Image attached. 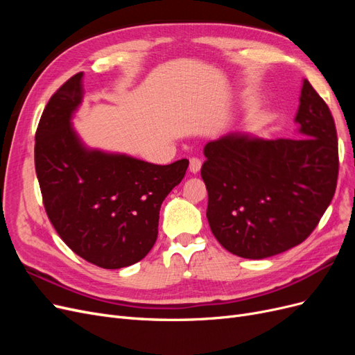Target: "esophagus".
I'll return each instance as SVG.
<instances>
[{"label": "esophagus", "mask_w": 355, "mask_h": 355, "mask_svg": "<svg viewBox=\"0 0 355 355\" xmlns=\"http://www.w3.org/2000/svg\"><path fill=\"white\" fill-rule=\"evenodd\" d=\"M201 159L200 158H191L189 159V171H191V173H198V171H200V168H201Z\"/></svg>", "instance_id": "34e87169"}]
</instances>
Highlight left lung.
Wrapping results in <instances>:
<instances>
[{
    "mask_svg": "<svg viewBox=\"0 0 355 355\" xmlns=\"http://www.w3.org/2000/svg\"><path fill=\"white\" fill-rule=\"evenodd\" d=\"M300 139L263 141L228 135L204 146L201 178L216 240L245 259H263L305 241L335 196L336 125L304 80L296 115Z\"/></svg>",
    "mask_w": 355,
    "mask_h": 355,
    "instance_id": "1",
    "label": "left lung"
}]
</instances>
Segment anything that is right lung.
I'll list each match as a JSON object with an SVG mask.
<instances>
[{"mask_svg": "<svg viewBox=\"0 0 355 355\" xmlns=\"http://www.w3.org/2000/svg\"><path fill=\"white\" fill-rule=\"evenodd\" d=\"M83 72L53 93L35 133V171L47 216L84 261L105 270L133 265L157 241L159 207L189 161L157 166L87 151L71 127Z\"/></svg>", "mask_w": 355, "mask_h": 355, "instance_id": "1", "label": "right lung"}]
</instances>
